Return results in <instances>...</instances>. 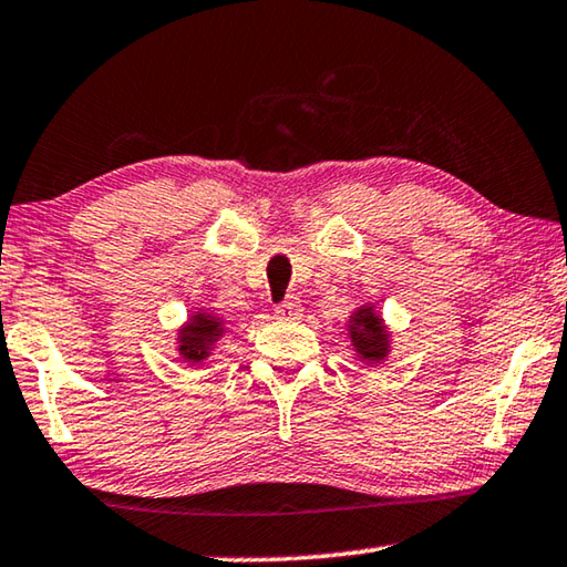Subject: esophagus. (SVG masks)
<instances>
[{
    "label": "esophagus",
    "mask_w": 567,
    "mask_h": 567,
    "mask_svg": "<svg viewBox=\"0 0 567 567\" xmlns=\"http://www.w3.org/2000/svg\"><path fill=\"white\" fill-rule=\"evenodd\" d=\"M302 312V305L300 300L295 298V295H290V298H285L280 305L275 308V318L277 320H298Z\"/></svg>",
    "instance_id": "esophagus-1"
}]
</instances>
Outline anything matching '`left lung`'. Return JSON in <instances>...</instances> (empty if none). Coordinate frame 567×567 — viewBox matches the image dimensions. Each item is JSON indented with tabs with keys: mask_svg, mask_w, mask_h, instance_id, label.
Here are the masks:
<instances>
[{
	"mask_svg": "<svg viewBox=\"0 0 567 567\" xmlns=\"http://www.w3.org/2000/svg\"><path fill=\"white\" fill-rule=\"evenodd\" d=\"M350 338L358 348V353L368 361H379L385 353V330L375 318V312L371 308L358 310L353 316V330H350Z\"/></svg>",
	"mask_w": 567,
	"mask_h": 567,
	"instance_id": "left-lung-1",
	"label": "left lung"
}]
</instances>
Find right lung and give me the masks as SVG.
<instances>
[{
    "label": "right lung",
    "instance_id": "obj_1",
    "mask_svg": "<svg viewBox=\"0 0 567 567\" xmlns=\"http://www.w3.org/2000/svg\"><path fill=\"white\" fill-rule=\"evenodd\" d=\"M219 336V322L206 316H194L182 336V355L188 361H202L206 355V346H212Z\"/></svg>",
    "mask_w": 567,
    "mask_h": 567
}]
</instances>
